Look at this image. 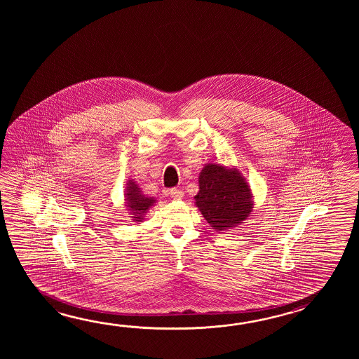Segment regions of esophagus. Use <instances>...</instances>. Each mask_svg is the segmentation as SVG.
<instances>
[{"label":"esophagus","mask_w":359,"mask_h":359,"mask_svg":"<svg viewBox=\"0 0 359 359\" xmlns=\"http://www.w3.org/2000/svg\"><path fill=\"white\" fill-rule=\"evenodd\" d=\"M169 195H170V198H182L183 192L180 189H172V190H169Z\"/></svg>","instance_id":"1"}]
</instances>
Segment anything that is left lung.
I'll use <instances>...</instances> for the list:
<instances>
[{
  "label": "left lung",
  "mask_w": 359,
  "mask_h": 359,
  "mask_svg": "<svg viewBox=\"0 0 359 359\" xmlns=\"http://www.w3.org/2000/svg\"><path fill=\"white\" fill-rule=\"evenodd\" d=\"M195 205L215 231H229L250 217L254 208L250 186L243 173L219 163H206L198 175Z\"/></svg>",
  "instance_id": "left-lung-1"
}]
</instances>
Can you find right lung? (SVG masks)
I'll list each match as a JSON object with an SVG mask.
<instances>
[{"label": "right lung", "instance_id": "right-lung-1", "mask_svg": "<svg viewBox=\"0 0 359 359\" xmlns=\"http://www.w3.org/2000/svg\"><path fill=\"white\" fill-rule=\"evenodd\" d=\"M156 203H158L156 198L146 196L141 190V187L133 180L127 181L126 191H124V206L127 208L126 210L130 214L132 222L140 223L144 221L145 214Z\"/></svg>", "mask_w": 359, "mask_h": 359}]
</instances>
